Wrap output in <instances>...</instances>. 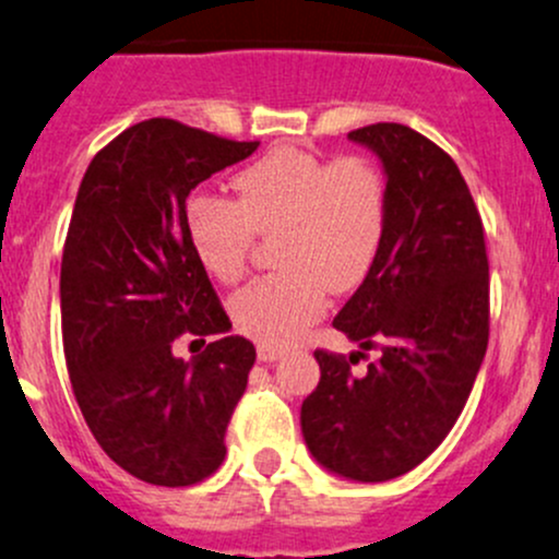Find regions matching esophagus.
I'll use <instances>...</instances> for the list:
<instances>
[{
    "mask_svg": "<svg viewBox=\"0 0 559 559\" xmlns=\"http://www.w3.org/2000/svg\"><path fill=\"white\" fill-rule=\"evenodd\" d=\"M285 349H280V346H269V344H258V359H263V362H277V359L285 357Z\"/></svg>",
    "mask_w": 559,
    "mask_h": 559,
    "instance_id": "1",
    "label": "esophagus"
}]
</instances>
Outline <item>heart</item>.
<instances>
[{
  "label": "heart",
  "mask_w": 559,
  "mask_h": 559,
  "mask_svg": "<svg viewBox=\"0 0 559 559\" xmlns=\"http://www.w3.org/2000/svg\"><path fill=\"white\" fill-rule=\"evenodd\" d=\"M237 202L194 194L183 224L213 280H242L258 234L274 239L280 272L231 298V320L250 338L287 346L325 314L328 290L346 293L373 272L389 231V181L365 154L328 159L296 146L263 154L234 178Z\"/></svg>",
  "instance_id": "heart-1"
}]
</instances>
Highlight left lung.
<instances>
[{
	"instance_id": "8db88e82",
	"label": "left lung",
	"mask_w": 559,
	"mask_h": 559,
	"mask_svg": "<svg viewBox=\"0 0 559 559\" xmlns=\"http://www.w3.org/2000/svg\"><path fill=\"white\" fill-rule=\"evenodd\" d=\"M381 157L389 231L373 272L333 320L362 352L317 349L301 405L311 455L341 477L383 483L435 453L459 421L490 335L485 229L459 165L397 122L349 133ZM370 348L379 359L354 377Z\"/></svg>"
}]
</instances>
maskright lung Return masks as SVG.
I'll return each mask as SVG.
<instances>
[{
    "label": "right lung",
    "mask_w": 559,
    "mask_h": 559,
    "mask_svg": "<svg viewBox=\"0 0 559 559\" xmlns=\"http://www.w3.org/2000/svg\"><path fill=\"white\" fill-rule=\"evenodd\" d=\"M255 148L154 117L106 143L82 178L61 261L66 368L98 445L143 483L186 488L224 464L255 346L224 335L194 362L173 354L178 338L231 328L183 213L191 189Z\"/></svg>",
    "instance_id": "1"
}]
</instances>
